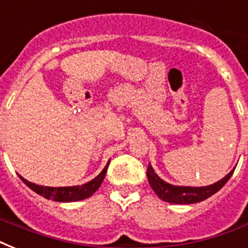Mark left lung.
<instances>
[{
    "label": "left lung",
    "mask_w": 248,
    "mask_h": 248,
    "mask_svg": "<svg viewBox=\"0 0 248 248\" xmlns=\"http://www.w3.org/2000/svg\"><path fill=\"white\" fill-rule=\"evenodd\" d=\"M233 172H234V170H232L227 176L223 177L221 180H219L215 184L200 186V188H196V186H175V185L166 183L155 172L151 163L148 166L147 176L152 189L162 201L175 204H190L207 200L208 197L219 192L220 189L227 184V181L231 179Z\"/></svg>",
    "instance_id": "obj_1"
}]
</instances>
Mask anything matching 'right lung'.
I'll return each mask as SVG.
<instances>
[{
  "instance_id": "1",
  "label": "right lung",
  "mask_w": 248,
  "mask_h": 248,
  "mask_svg": "<svg viewBox=\"0 0 248 248\" xmlns=\"http://www.w3.org/2000/svg\"><path fill=\"white\" fill-rule=\"evenodd\" d=\"M109 162L104 167V170L97 175L95 179H93L89 183H86L83 185H77V186H60V188H52V186H42V185L33 184L31 181L25 180L24 177H21L19 175L24 184H27L29 188L32 189L33 192H36L37 194L47 198V200L56 201V202H75V201L86 200L96 192L99 186L101 185L103 180H104L105 173L108 170Z\"/></svg>"
}]
</instances>
